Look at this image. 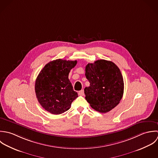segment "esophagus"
<instances>
[{
	"label": "esophagus",
	"instance_id": "34e87169",
	"mask_svg": "<svg viewBox=\"0 0 158 158\" xmlns=\"http://www.w3.org/2000/svg\"><path fill=\"white\" fill-rule=\"evenodd\" d=\"M78 94L80 96H84V90H81L78 92Z\"/></svg>",
	"mask_w": 158,
	"mask_h": 158
}]
</instances>
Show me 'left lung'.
Returning <instances> with one entry per match:
<instances>
[{
  "label": "left lung",
  "mask_w": 158,
  "mask_h": 158,
  "mask_svg": "<svg viewBox=\"0 0 158 158\" xmlns=\"http://www.w3.org/2000/svg\"><path fill=\"white\" fill-rule=\"evenodd\" d=\"M85 76L90 86L84 89L87 101L95 110L109 112L122 99L124 82L118 67L112 62L98 60L85 66Z\"/></svg>",
  "instance_id": "left-lung-1"
}]
</instances>
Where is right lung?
<instances>
[{"mask_svg":"<svg viewBox=\"0 0 158 158\" xmlns=\"http://www.w3.org/2000/svg\"><path fill=\"white\" fill-rule=\"evenodd\" d=\"M77 60L57 59L47 63L35 81V90L41 106L51 114L59 115L68 110L78 97L68 79Z\"/></svg>","mask_w":158,"mask_h":158,"instance_id":"add662e5","label":"right lung"}]
</instances>
